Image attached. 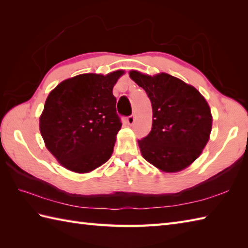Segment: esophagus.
<instances>
[{
	"mask_svg": "<svg viewBox=\"0 0 248 248\" xmlns=\"http://www.w3.org/2000/svg\"><path fill=\"white\" fill-rule=\"evenodd\" d=\"M127 123H128L130 125H132V124L135 123V115L129 116V117L127 118Z\"/></svg>",
	"mask_w": 248,
	"mask_h": 248,
	"instance_id": "esophagus-1",
	"label": "esophagus"
}]
</instances>
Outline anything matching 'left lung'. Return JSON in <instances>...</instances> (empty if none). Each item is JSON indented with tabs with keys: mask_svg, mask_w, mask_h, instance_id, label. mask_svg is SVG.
Returning <instances> with one entry per match:
<instances>
[{
	"mask_svg": "<svg viewBox=\"0 0 248 248\" xmlns=\"http://www.w3.org/2000/svg\"><path fill=\"white\" fill-rule=\"evenodd\" d=\"M130 78L148 94L152 107L150 133L139 140L144 159L162 172H178L198 159L212 130L207 100L194 86L168 73L136 70Z\"/></svg>",
	"mask_w": 248,
	"mask_h": 248,
	"instance_id": "obj_1",
	"label": "left lung"
}]
</instances>
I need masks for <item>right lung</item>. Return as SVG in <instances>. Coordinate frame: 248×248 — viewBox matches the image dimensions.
Masks as SVG:
<instances>
[{
	"label": "right lung",
	"mask_w": 248,
	"mask_h": 248,
	"mask_svg": "<svg viewBox=\"0 0 248 248\" xmlns=\"http://www.w3.org/2000/svg\"><path fill=\"white\" fill-rule=\"evenodd\" d=\"M124 70L83 73L51 91L39 117L45 145L66 170L87 173L112 156L121 123L113 88Z\"/></svg>",
	"instance_id": "1"
}]
</instances>
